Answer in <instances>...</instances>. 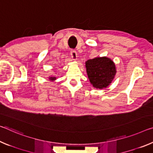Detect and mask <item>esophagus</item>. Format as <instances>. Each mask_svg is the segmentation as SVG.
I'll return each instance as SVG.
<instances>
[{
	"mask_svg": "<svg viewBox=\"0 0 153 153\" xmlns=\"http://www.w3.org/2000/svg\"><path fill=\"white\" fill-rule=\"evenodd\" d=\"M70 53H71V56L73 60H76V59H77V52H76V51L74 50H71V52H70Z\"/></svg>",
	"mask_w": 153,
	"mask_h": 153,
	"instance_id": "34e87169",
	"label": "esophagus"
}]
</instances>
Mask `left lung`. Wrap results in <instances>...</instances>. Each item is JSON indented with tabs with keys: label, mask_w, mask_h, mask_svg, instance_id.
I'll list each match as a JSON object with an SVG mask.
<instances>
[{
	"label": "left lung",
	"mask_w": 153,
	"mask_h": 153,
	"mask_svg": "<svg viewBox=\"0 0 153 153\" xmlns=\"http://www.w3.org/2000/svg\"><path fill=\"white\" fill-rule=\"evenodd\" d=\"M88 77L96 88H107L116 73L114 62L107 57H97L85 62Z\"/></svg>",
	"instance_id": "left-lung-1"
}]
</instances>
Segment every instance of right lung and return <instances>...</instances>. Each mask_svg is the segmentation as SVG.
<instances>
[{
  "label": "right lung",
  "instance_id": "right-lung-1",
  "mask_svg": "<svg viewBox=\"0 0 153 153\" xmlns=\"http://www.w3.org/2000/svg\"><path fill=\"white\" fill-rule=\"evenodd\" d=\"M56 79V77H49L50 80H52V81L55 80Z\"/></svg>",
  "mask_w": 153,
  "mask_h": 153
}]
</instances>
